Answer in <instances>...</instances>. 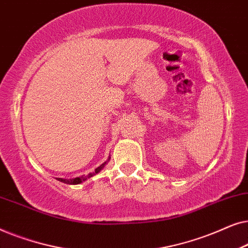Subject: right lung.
Instances as JSON below:
<instances>
[{
    "instance_id": "obj_1",
    "label": "right lung",
    "mask_w": 248,
    "mask_h": 248,
    "mask_svg": "<svg viewBox=\"0 0 248 248\" xmlns=\"http://www.w3.org/2000/svg\"><path fill=\"white\" fill-rule=\"evenodd\" d=\"M109 159H110V157H108V159L106 161L104 162V164H101L99 167H97L96 169H94V171H93V172H89V174L88 175H82V176H80V177H76V178H71V179H66V178H56V179H59L60 182H62V183H65V184H70V185H78V184H81V183H83L84 181H87V179H89L90 177H93V176H94V175H97L98 172H99L101 169H103L105 166H106L107 164H108V161H109Z\"/></svg>"
}]
</instances>
